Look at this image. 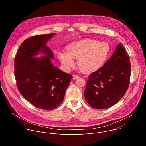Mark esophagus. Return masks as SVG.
Returning <instances> with one entry per match:
<instances>
[{
	"mask_svg": "<svg viewBox=\"0 0 146 146\" xmlns=\"http://www.w3.org/2000/svg\"><path fill=\"white\" fill-rule=\"evenodd\" d=\"M80 78V77H79V76H78V75H77V74H74V75L73 76V78L74 80L77 79V78Z\"/></svg>",
	"mask_w": 146,
	"mask_h": 146,
	"instance_id": "1",
	"label": "esophagus"
}]
</instances>
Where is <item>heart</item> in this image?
Segmentation results:
<instances>
[{
	"mask_svg": "<svg viewBox=\"0 0 146 146\" xmlns=\"http://www.w3.org/2000/svg\"><path fill=\"white\" fill-rule=\"evenodd\" d=\"M109 44L103 41L86 38L69 44L67 53L58 54L59 59L66 68L74 65L73 59H77V65L82 71L91 73L99 69L105 62L109 53Z\"/></svg>",
	"mask_w": 146,
	"mask_h": 146,
	"instance_id": "1",
	"label": "heart"
}]
</instances>
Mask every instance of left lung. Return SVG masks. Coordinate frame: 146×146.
<instances>
[{
  "label": "left lung",
  "instance_id": "left-lung-1",
  "mask_svg": "<svg viewBox=\"0 0 146 146\" xmlns=\"http://www.w3.org/2000/svg\"><path fill=\"white\" fill-rule=\"evenodd\" d=\"M131 62L122 43L103 66L88 76L84 96L96 109H105L116 104L127 91L130 82Z\"/></svg>",
  "mask_w": 146,
  "mask_h": 146
}]
</instances>
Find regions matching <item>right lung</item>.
<instances>
[{
	"label": "right lung",
	"instance_id": "add662e5",
	"mask_svg": "<svg viewBox=\"0 0 146 146\" xmlns=\"http://www.w3.org/2000/svg\"><path fill=\"white\" fill-rule=\"evenodd\" d=\"M55 33L38 35L22 43L14 58L17 87L23 97L40 109L51 110L63 101L73 76L53 65L52 51L46 45ZM39 52L46 56L34 58Z\"/></svg>",
	"mask_w": 146,
	"mask_h": 146
}]
</instances>
